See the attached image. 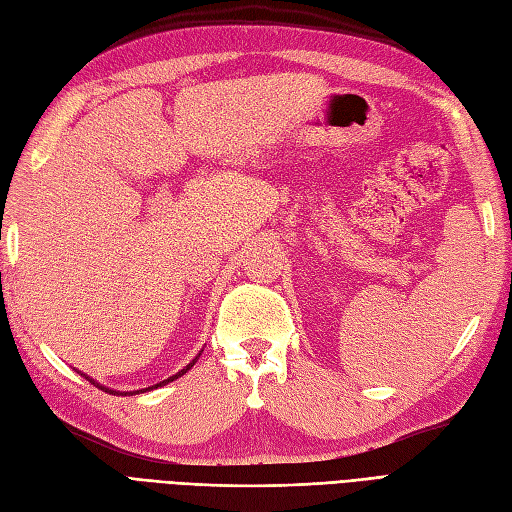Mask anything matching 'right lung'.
<instances>
[{
	"instance_id": "1",
	"label": "right lung",
	"mask_w": 512,
	"mask_h": 512,
	"mask_svg": "<svg viewBox=\"0 0 512 512\" xmlns=\"http://www.w3.org/2000/svg\"><path fill=\"white\" fill-rule=\"evenodd\" d=\"M196 361H198V356H196V359H194V361H192V363H190L188 367H185V369H181V371H179V374H175L173 378H168V380H164V382H160V384H156V386H149V389H158V386H162V384H166V382H170V380H175V378H181V376L185 374V371H188V369H192V365H194ZM81 376H83V374H81ZM87 380H89V378H87ZM89 382H94V380H89ZM94 386H98V389H102V391H108V389H104V386H100L98 382H94ZM149 389H143V391H149ZM111 393H115V391H111Z\"/></svg>"
}]
</instances>
